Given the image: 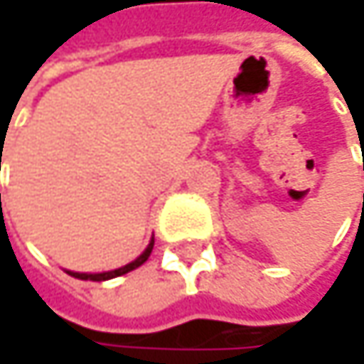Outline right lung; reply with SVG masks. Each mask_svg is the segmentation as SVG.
Returning <instances> with one entry per match:
<instances>
[{
	"instance_id": "obj_1",
	"label": "right lung",
	"mask_w": 364,
	"mask_h": 364,
	"mask_svg": "<svg viewBox=\"0 0 364 364\" xmlns=\"http://www.w3.org/2000/svg\"><path fill=\"white\" fill-rule=\"evenodd\" d=\"M151 249H154V240L149 242V247L143 251V255H139L132 263H128V265H124V267H117V269H111V272H103V274H80V272H69V274H71L73 278H80V280H97V282H101V280H109V278L122 276V274H128V272L136 269L139 265H143V263L149 259Z\"/></svg>"
}]
</instances>
